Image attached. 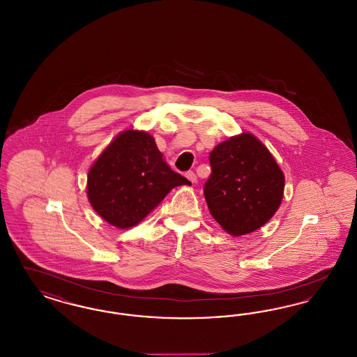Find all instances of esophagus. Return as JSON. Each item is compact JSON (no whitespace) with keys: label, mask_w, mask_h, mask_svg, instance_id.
Instances as JSON below:
<instances>
[{"label":"esophagus","mask_w":357,"mask_h":357,"mask_svg":"<svg viewBox=\"0 0 357 357\" xmlns=\"http://www.w3.org/2000/svg\"><path fill=\"white\" fill-rule=\"evenodd\" d=\"M185 178L191 182V183H197L198 182V176L195 175V172H188L185 174Z\"/></svg>","instance_id":"esophagus-1"}]
</instances>
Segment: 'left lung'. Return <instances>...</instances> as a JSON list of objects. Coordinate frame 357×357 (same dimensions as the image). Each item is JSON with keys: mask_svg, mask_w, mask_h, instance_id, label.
<instances>
[{"mask_svg": "<svg viewBox=\"0 0 357 357\" xmlns=\"http://www.w3.org/2000/svg\"><path fill=\"white\" fill-rule=\"evenodd\" d=\"M210 163L204 198L220 227L242 236L264 226L284 195V174L270 150L245 131L216 144Z\"/></svg>", "mask_w": 357, "mask_h": 357, "instance_id": "8db88e82", "label": "left lung"}]
</instances>
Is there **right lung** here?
<instances>
[{
  "mask_svg": "<svg viewBox=\"0 0 357 357\" xmlns=\"http://www.w3.org/2000/svg\"><path fill=\"white\" fill-rule=\"evenodd\" d=\"M190 185L172 172L151 134L121 131L91 165L87 199L109 225L126 229L150 214L174 187Z\"/></svg>",
  "mask_w": 357,
  "mask_h": 357,
  "instance_id": "right-lung-1",
  "label": "right lung"
}]
</instances>
